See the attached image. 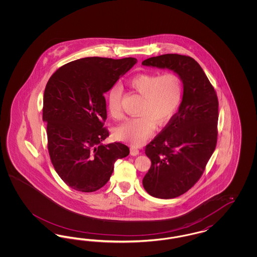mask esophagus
<instances>
[{
	"instance_id": "obj_1",
	"label": "esophagus",
	"mask_w": 257,
	"mask_h": 257,
	"mask_svg": "<svg viewBox=\"0 0 257 257\" xmlns=\"http://www.w3.org/2000/svg\"><path fill=\"white\" fill-rule=\"evenodd\" d=\"M140 153V150L137 148V147H131L130 148V154L131 155H133V156H136V155H138Z\"/></svg>"
}]
</instances>
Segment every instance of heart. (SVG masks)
<instances>
[{"label":"heart","instance_id":"obj_1","mask_svg":"<svg viewBox=\"0 0 257 257\" xmlns=\"http://www.w3.org/2000/svg\"><path fill=\"white\" fill-rule=\"evenodd\" d=\"M126 85L143 96L140 115L120 124L114 130V136L119 141L138 146L153 134L156 122L164 125L173 116L183 95V81L176 73H142L130 78ZM121 97L122 91L118 86L111 87L107 95V109L115 119L122 115Z\"/></svg>","mask_w":257,"mask_h":257}]
</instances>
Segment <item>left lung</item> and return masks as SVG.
Returning <instances> with one entry per match:
<instances>
[{
  "instance_id": "1",
  "label": "left lung",
  "mask_w": 257,
  "mask_h": 257,
  "mask_svg": "<svg viewBox=\"0 0 257 257\" xmlns=\"http://www.w3.org/2000/svg\"><path fill=\"white\" fill-rule=\"evenodd\" d=\"M143 64L171 69L183 81L179 110L145 149L151 167L144 188L154 197L174 198L199 180L216 148L218 96L201 66L189 56L165 54Z\"/></svg>"
}]
</instances>
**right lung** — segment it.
<instances>
[{
    "mask_svg": "<svg viewBox=\"0 0 257 257\" xmlns=\"http://www.w3.org/2000/svg\"><path fill=\"white\" fill-rule=\"evenodd\" d=\"M137 61L89 57L62 65L50 77L42 113L50 159L62 181L76 191L91 193L105 186L114 162L129 155L121 143L102 144L109 137L104 93Z\"/></svg>",
    "mask_w": 257,
    "mask_h": 257,
    "instance_id": "right-lung-1",
    "label": "right lung"
}]
</instances>
